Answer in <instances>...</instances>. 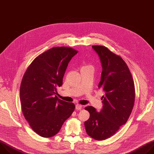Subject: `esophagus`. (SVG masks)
<instances>
[{"label":"esophagus","mask_w":154,"mask_h":154,"mask_svg":"<svg viewBox=\"0 0 154 154\" xmlns=\"http://www.w3.org/2000/svg\"><path fill=\"white\" fill-rule=\"evenodd\" d=\"M82 108V105H81L80 104H77L75 105V108H76L77 110H80Z\"/></svg>","instance_id":"34e87169"}]
</instances>
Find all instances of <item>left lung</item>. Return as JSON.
Returning a JSON list of instances; mask_svg holds the SVG:
<instances>
[{"mask_svg":"<svg viewBox=\"0 0 154 154\" xmlns=\"http://www.w3.org/2000/svg\"><path fill=\"white\" fill-rule=\"evenodd\" d=\"M102 67L99 88L105 94L100 112L91 106L85 109L90 114L85 122L87 134L96 140L113 135L127 121L135 103V90L131 72L122 58L105 46H93Z\"/></svg>","mask_w":154,"mask_h":154,"instance_id":"left-lung-1","label":"left lung"}]
</instances>
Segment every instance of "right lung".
<instances>
[{"label": "right lung", "instance_id": "right-lung-1", "mask_svg": "<svg viewBox=\"0 0 154 154\" xmlns=\"http://www.w3.org/2000/svg\"><path fill=\"white\" fill-rule=\"evenodd\" d=\"M77 52L68 47L53 48L35 58L23 76L20 87L22 111L31 128L42 137L58 134L74 111L73 103L55 94L69 62Z\"/></svg>", "mask_w": 154, "mask_h": 154}]
</instances>
